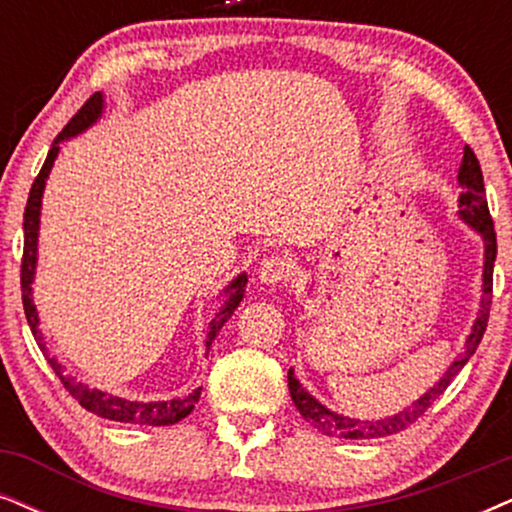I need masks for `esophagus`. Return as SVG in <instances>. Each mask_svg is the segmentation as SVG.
I'll use <instances>...</instances> for the list:
<instances>
[{
  "instance_id": "esophagus-1",
  "label": "esophagus",
  "mask_w": 512,
  "mask_h": 512,
  "mask_svg": "<svg viewBox=\"0 0 512 512\" xmlns=\"http://www.w3.org/2000/svg\"><path fill=\"white\" fill-rule=\"evenodd\" d=\"M260 281L269 283V286H278V283H286L293 276V262L286 255H271L267 260L260 262Z\"/></svg>"
}]
</instances>
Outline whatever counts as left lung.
<instances>
[{"label":"left lung","instance_id":"8db88e82","mask_svg":"<svg viewBox=\"0 0 512 512\" xmlns=\"http://www.w3.org/2000/svg\"><path fill=\"white\" fill-rule=\"evenodd\" d=\"M458 181H461V198H458V208H461V217L470 226H475L484 238V295H482V309L480 316H477L475 326H472V333L468 342H465V352L458 357L454 364H451L449 371L439 383L432 387L428 394H423L418 401H413L409 409L399 411L397 416L383 418V420H352L342 418L338 413L328 411L326 406L319 404L312 394H309L304 387L297 383L293 371H288V390L290 397L295 401V409L300 411V416L312 423L316 430L323 432L328 437H342V439H378V437H390L397 435V432L406 430L411 423L423 416L425 411L430 409L435 401L442 397L446 387H449L451 380L456 378L458 371L468 364V359L475 354L477 345H480L484 331H487L489 321V309H491V290H494V260H496V231L494 222H491L489 205L484 200V179L480 170V160L472 153L470 146H465L461 170H458Z\"/></svg>","mask_w":512,"mask_h":512}]
</instances>
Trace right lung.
Wrapping results in <instances>:
<instances>
[{
  "label": "right lung",
  "mask_w": 512,
  "mask_h": 512,
  "mask_svg": "<svg viewBox=\"0 0 512 512\" xmlns=\"http://www.w3.org/2000/svg\"><path fill=\"white\" fill-rule=\"evenodd\" d=\"M103 108V99L101 94L96 92L84 101V106L77 111L63 132L58 134L54 146L49 148L47 160H44L40 174H37L35 181H32V189L28 196V205H25L23 212V231H25V241H23V260H21V293H23V309H25V319H28V326L32 328V335L35 340L40 342V347L44 349V338L42 333L37 331V312L35 304H32V295H30V283H32V274H35V260H37V229H40V205H42V191H44V181L49 177L51 165H54L56 155H58V141L73 137V134L87 129L92 122L101 115ZM248 283L245 274H241L226 288V302L224 309L217 314V319L212 321L210 333H208V349L215 340V335L219 333V328L224 326L226 319L234 314V309L238 307V302L243 300V288ZM49 364L54 366V371L66 390L70 392V397H75L80 401V406H84L87 411L96 413V416L108 418V420H118V423H139V425H174L179 423L181 418H186L193 411V406L198 404L200 399V387L189 397L184 399H172V401H151V404H139V401H127L120 397H111V394L99 392V390H89L87 385L75 383V378H66L61 373V366L56 364L54 359H49Z\"/></svg>",
  "instance_id": "right-lung-1"
}]
</instances>
